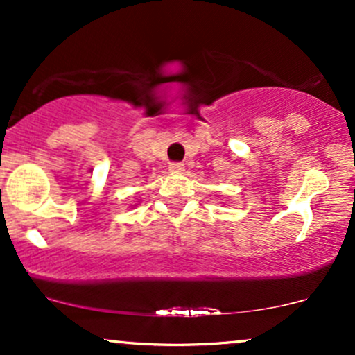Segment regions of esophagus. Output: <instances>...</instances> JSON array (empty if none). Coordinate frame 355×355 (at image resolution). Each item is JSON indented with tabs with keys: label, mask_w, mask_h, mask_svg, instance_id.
Wrapping results in <instances>:
<instances>
[{
	"label": "esophagus",
	"mask_w": 355,
	"mask_h": 355,
	"mask_svg": "<svg viewBox=\"0 0 355 355\" xmlns=\"http://www.w3.org/2000/svg\"><path fill=\"white\" fill-rule=\"evenodd\" d=\"M168 168H170V172L180 173V172H183V168H185V165H183L182 162H172V164L168 165Z\"/></svg>",
	"instance_id": "obj_1"
}]
</instances>
